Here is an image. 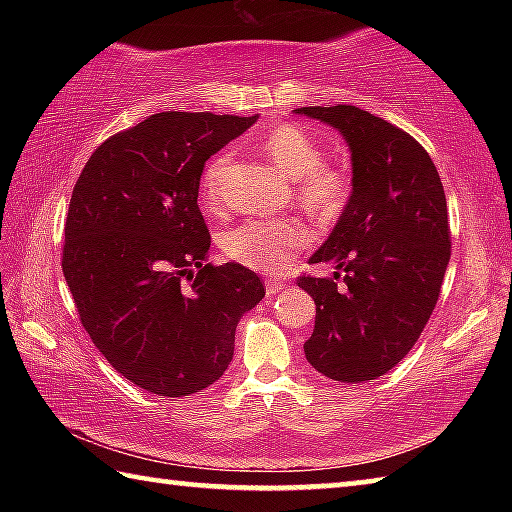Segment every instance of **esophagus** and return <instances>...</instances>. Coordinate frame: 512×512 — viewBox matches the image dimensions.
I'll use <instances>...</instances> for the list:
<instances>
[{
    "mask_svg": "<svg viewBox=\"0 0 512 512\" xmlns=\"http://www.w3.org/2000/svg\"><path fill=\"white\" fill-rule=\"evenodd\" d=\"M286 288H288V281H284V279H277V277L266 279V292H268V295H277V292L286 290Z\"/></svg>",
    "mask_w": 512,
    "mask_h": 512,
    "instance_id": "34e87169",
    "label": "esophagus"
}]
</instances>
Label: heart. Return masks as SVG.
Masks as SVG:
<instances>
[{"label": "heart", "mask_w": 512, "mask_h": 512, "mask_svg": "<svg viewBox=\"0 0 512 512\" xmlns=\"http://www.w3.org/2000/svg\"><path fill=\"white\" fill-rule=\"evenodd\" d=\"M262 151L295 180V202L314 220L328 222L345 211L354 189L352 173L325 160V147L310 129L297 123L277 125L262 138ZM226 165L228 154H217L202 171L200 198L209 209L222 204ZM308 244L310 231L299 220H246L222 237L228 259L264 273L286 268Z\"/></svg>", "instance_id": "heart-1"}]
</instances>
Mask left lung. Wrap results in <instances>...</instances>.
<instances>
[{"label":"left lung","mask_w":512,"mask_h":512,"mask_svg":"<svg viewBox=\"0 0 512 512\" xmlns=\"http://www.w3.org/2000/svg\"><path fill=\"white\" fill-rule=\"evenodd\" d=\"M299 112L339 129L354 167L352 198L310 257L336 266L334 277H297L317 303L303 352L323 376L363 383L409 354L436 308L451 257L447 198L427 149L405 129L356 105Z\"/></svg>","instance_id":"8db88e82"}]
</instances>
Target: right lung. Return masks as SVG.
<instances>
[{
    "label": "right lung",
    "instance_id": "add662e5",
    "mask_svg": "<svg viewBox=\"0 0 512 512\" xmlns=\"http://www.w3.org/2000/svg\"><path fill=\"white\" fill-rule=\"evenodd\" d=\"M257 116L160 112L96 147L65 217L63 275L92 343L118 374L182 398L213 385L242 314L264 299L239 264H209L198 206L206 160Z\"/></svg>",
    "mask_w": 512,
    "mask_h": 512
}]
</instances>
